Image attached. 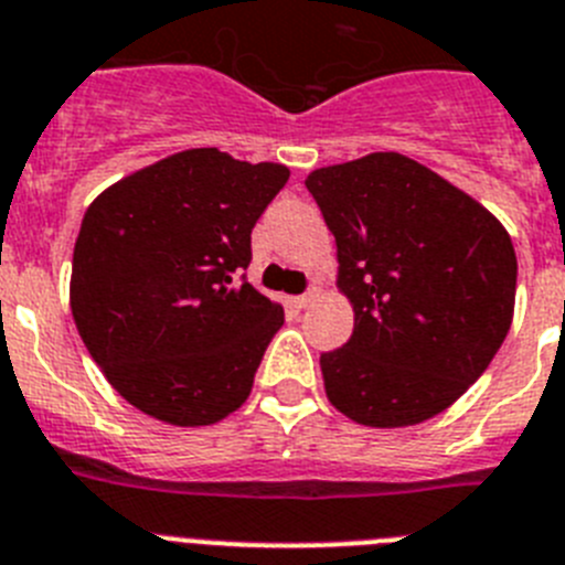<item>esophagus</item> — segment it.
I'll use <instances>...</instances> for the list:
<instances>
[{"mask_svg": "<svg viewBox=\"0 0 565 565\" xmlns=\"http://www.w3.org/2000/svg\"><path fill=\"white\" fill-rule=\"evenodd\" d=\"M312 301H316V289H307L303 296L296 298V307H301V310H303V307H310Z\"/></svg>", "mask_w": 565, "mask_h": 565, "instance_id": "esophagus-1", "label": "esophagus"}]
</instances>
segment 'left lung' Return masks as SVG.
I'll return each instance as SVG.
<instances>
[{
    "mask_svg": "<svg viewBox=\"0 0 565 565\" xmlns=\"http://www.w3.org/2000/svg\"><path fill=\"white\" fill-rule=\"evenodd\" d=\"M355 330L323 352L327 398L377 429L435 418L492 364L512 327L518 258L472 195L401 153L312 170Z\"/></svg>",
    "mask_w": 565,
    "mask_h": 565,
    "instance_id": "1",
    "label": "left lung"
}]
</instances>
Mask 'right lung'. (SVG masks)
I'll return each mask as SVG.
<instances>
[{
    "label": "right lung",
    "mask_w": 565,
    "mask_h": 565,
    "mask_svg": "<svg viewBox=\"0 0 565 565\" xmlns=\"http://www.w3.org/2000/svg\"><path fill=\"white\" fill-rule=\"evenodd\" d=\"M284 164L215 147L167 156L107 188L73 247L71 310L127 404L207 426L247 401L281 303L247 281L249 233L287 184Z\"/></svg>",
    "instance_id": "1"
}]
</instances>
